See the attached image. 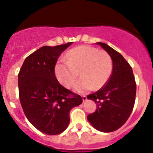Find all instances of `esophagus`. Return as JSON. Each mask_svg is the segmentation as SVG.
Here are the masks:
<instances>
[{
	"label": "esophagus",
	"mask_w": 153,
	"mask_h": 153,
	"mask_svg": "<svg viewBox=\"0 0 153 153\" xmlns=\"http://www.w3.org/2000/svg\"><path fill=\"white\" fill-rule=\"evenodd\" d=\"M82 101H85L87 100V96H84V95H83V96H82Z\"/></svg>",
	"instance_id": "34e87169"
}]
</instances>
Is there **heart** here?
Returning <instances> with one entry per match:
<instances>
[{
    "mask_svg": "<svg viewBox=\"0 0 153 153\" xmlns=\"http://www.w3.org/2000/svg\"><path fill=\"white\" fill-rule=\"evenodd\" d=\"M65 60H59L54 67L58 81L64 87L70 88L78 76L81 78L74 88L78 93L99 90L107 83L113 71L111 56L104 51L95 47L82 45L68 51Z\"/></svg>",
    "mask_w": 153,
    "mask_h": 153,
    "instance_id": "obj_1",
    "label": "heart"
}]
</instances>
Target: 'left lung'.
<instances>
[{"label": "left lung", "instance_id": "left-lung-1", "mask_svg": "<svg viewBox=\"0 0 153 153\" xmlns=\"http://www.w3.org/2000/svg\"><path fill=\"white\" fill-rule=\"evenodd\" d=\"M96 44L111 56L113 71L104 86L88 95V99L96 103L97 109L87 119L97 130L111 132L124 125L130 116L136 96V82L131 67L122 54L106 44Z\"/></svg>", "mask_w": 153, "mask_h": 153}]
</instances>
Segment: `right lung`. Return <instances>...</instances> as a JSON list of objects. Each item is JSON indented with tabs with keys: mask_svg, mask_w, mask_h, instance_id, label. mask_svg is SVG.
I'll return each mask as SVG.
<instances>
[{
	"mask_svg": "<svg viewBox=\"0 0 153 153\" xmlns=\"http://www.w3.org/2000/svg\"><path fill=\"white\" fill-rule=\"evenodd\" d=\"M72 43L41 47L26 57L18 75L19 99L26 118L49 135L65 130L71 110L82 102L81 96L60 85L54 74L59 56Z\"/></svg>",
	"mask_w": 153,
	"mask_h": 153,
	"instance_id": "right-lung-1",
	"label": "right lung"
}]
</instances>
